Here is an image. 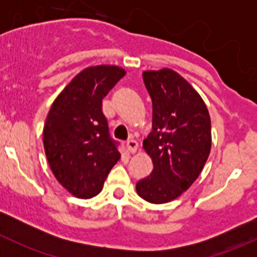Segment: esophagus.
<instances>
[{"label": "esophagus", "instance_id": "esophagus-1", "mask_svg": "<svg viewBox=\"0 0 257 257\" xmlns=\"http://www.w3.org/2000/svg\"><path fill=\"white\" fill-rule=\"evenodd\" d=\"M126 149L129 153H136L138 149V142L134 141V139H129L126 141Z\"/></svg>", "mask_w": 257, "mask_h": 257}]
</instances>
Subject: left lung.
Returning a JSON list of instances; mask_svg holds the SVG:
<instances>
[{
  "label": "left lung",
  "mask_w": 257,
  "mask_h": 257,
  "mask_svg": "<svg viewBox=\"0 0 257 257\" xmlns=\"http://www.w3.org/2000/svg\"><path fill=\"white\" fill-rule=\"evenodd\" d=\"M153 103V131L143 147L152 174L137 183V193L153 204L180 196L200 175L211 149V121L196 90L172 69L143 73Z\"/></svg>",
  "instance_id": "1"
}]
</instances>
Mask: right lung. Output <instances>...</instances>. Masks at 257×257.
Wrapping results in <instances>:
<instances>
[{
    "label": "right lung",
    "mask_w": 257,
    "mask_h": 257,
    "mask_svg": "<svg viewBox=\"0 0 257 257\" xmlns=\"http://www.w3.org/2000/svg\"><path fill=\"white\" fill-rule=\"evenodd\" d=\"M124 74L115 66L85 68L57 97L46 119L43 145L48 164L57 180L77 198L99 194L120 158L102 104Z\"/></svg>",
    "instance_id": "add662e5"
}]
</instances>
